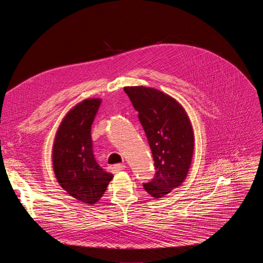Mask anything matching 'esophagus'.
<instances>
[{
    "mask_svg": "<svg viewBox=\"0 0 263 263\" xmlns=\"http://www.w3.org/2000/svg\"><path fill=\"white\" fill-rule=\"evenodd\" d=\"M125 168H126L125 164H115L114 166H112V171H114V173H119Z\"/></svg>",
    "mask_w": 263,
    "mask_h": 263,
    "instance_id": "1",
    "label": "esophagus"
}]
</instances>
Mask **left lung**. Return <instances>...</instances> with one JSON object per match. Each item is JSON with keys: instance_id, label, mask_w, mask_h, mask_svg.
Listing matches in <instances>:
<instances>
[{"instance_id": "left-lung-1", "label": "left lung", "mask_w": 263, "mask_h": 263, "mask_svg": "<svg viewBox=\"0 0 263 263\" xmlns=\"http://www.w3.org/2000/svg\"><path fill=\"white\" fill-rule=\"evenodd\" d=\"M151 147L156 173L142 183L145 192L159 199L187 176L194 153V132L181 105L170 96L143 86L124 87Z\"/></svg>"}]
</instances>
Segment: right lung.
Returning <instances> with one entry per match:
<instances>
[{"mask_svg": "<svg viewBox=\"0 0 263 263\" xmlns=\"http://www.w3.org/2000/svg\"><path fill=\"white\" fill-rule=\"evenodd\" d=\"M100 104V99H88L74 106L62 121L53 145V167L61 187L90 205L102 198L114 177L98 164L92 152L90 131Z\"/></svg>", "mask_w": 263, "mask_h": 263, "instance_id": "1", "label": "right lung"}]
</instances>
